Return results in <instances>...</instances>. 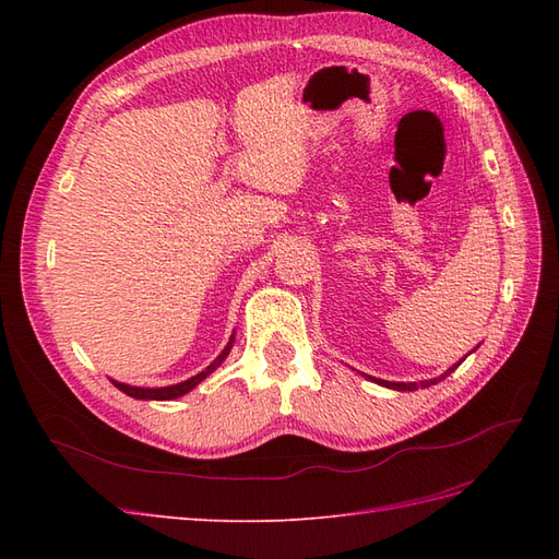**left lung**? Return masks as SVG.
<instances>
[{"instance_id": "left-lung-1", "label": "left lung", "mask_w": 559, "mask_h": 559, "mask_svg": "<svg viewBox=\"0 0 559 559\" xmlns=\"http://www.w3.org/2000/svg\"><path fill=\"white\" fill-rule=\"evenodd\" d=\"M464 361V359H462ZM462 361H456L452 368H448L445 370V373L441 376V378H433V380H425V382H386V380H376V378H370V380H373V382H378V384H382V386H389V389H396V392H415V389H419V386H429V384H436V382H441L443 378H448L450 373H452V370L456 368V366H460Z\"/></svg>"}]
</instances>
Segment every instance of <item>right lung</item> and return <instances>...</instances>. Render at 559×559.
Here are the masks:
<instances>
[{
  "instance_id": "add662e5",
  "label": "right lung",
  "mask_w": 559,
  "mask_h": 559,
  "mask_svg": "<svg viewBox=\"0 0 559 559\" xmlns=\"http://www.w3.org/2000/svg\"><path fill=\"white\" fill-rule=\"evenodd\" d=\"M233 343H235V335H230V341H228V345L224 347V352L218 354V357H216L205 370H202V373H198V376H193V378H189V380H183V382H179V384L151 389V386H130V384L116 382V380H111V382H114V386H118L123 394H128V396H132V399H146V401H170V399H179V396H183V394H189L195 384H200L202 380H205V378L212 373V370H216L218 366L224 364V359L228 357V352H230Z\"/></svg>"
}]
</instances>
